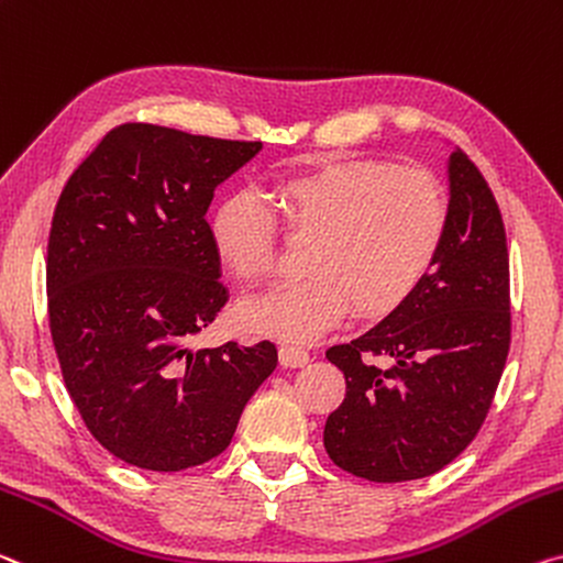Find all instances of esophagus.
<instances>
[{"instance_id": "1", "label": "esophagus", "mask_w": 563, "mask_h": 563, "mask_svg": "<svg viewBox=\"0 0 563 563\" xmlns=\"http://www.w3.org/2000/svg\"><path fill=\"white\" fill-rule=\"evenodd\" d=\"M310 363V353L298 345H280V365L283 368H302Z\"/></svg>"}]
</instances>
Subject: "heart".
I'll list each match as a JSON object with an SVG mask.
<instances>
[{
	"label": "heart",
	"mask_w": 563,
	"mask_h": 563,
	"mask_svg": "<svg viewBox=\"0 0 563 563\" xmlns=\"http://www.w3.org/2000/svg\"><path fill=\"white\" fill-rule=\"evenodd\" d=\"M283 218L310 235L306 275L243 300V328L308 343L345 316H386L428 278L449 230V198L423 167L378 159L318 163L275 183ZM220 261L235 278H265L275 263V216L255 192L222 200L210 220Z\"/></svg>",
	"instance_id": "1"
}]
</instances>
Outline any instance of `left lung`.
I'll return each mask as SVG.
<instances>
[{
	"label": "left lung",
	"instance_id": "8db88e82",
	"mask_svg": "<svg viewBox=\"0 0 563 563\" xmlns=\"http://www.w3.org/2000/svg\"><path fill=\"white\" fill-rule=\"evenodd\" d=\"M449 230L404 306L325 358L345 376L328 416L330 461L353 476L398 484L431 476L474 441L501 380L511 313L504 220L463 150L449 157ZM373 354L391 361L386 372Z\"/></svg>",
	"mask_w": 563,
	"mask_h": 563
}]
</instances>
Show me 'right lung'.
I'll return each mask as SVG.
<instances>
[{
	"mask_svg": "<svg viewBox=\"0 0 563 563\" xmlns=\"http://www.w3.org/2000/svg\"><path fill=\"white\" fill-rule=\"evenodd\" d=\"M263 142L128 122L59 195L47 245L49 330L89 433L147 471L220 456L278 365L271 341L192 351L228 302L205 216Z\"/></svg>",
	"mask_w": 563,
	"mask_h": 563,
	"instance_id": "right-lung-1",
	"label": "right lung"
}]
</instances>
